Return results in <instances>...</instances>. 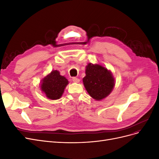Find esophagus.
Wrapping results in <instances>:
<instances>
[{"label":"esophagus","mask_w":159,"mask_h":159,"mask_svg":"<svg viewBox=\"0 0 159 159\" xmlns=\"http://www.w3.org/2000/svg\"><path fill=\"white\" fill-rule=\"evenodd\" d=\"M72 81H73L74 83H79L80 79H78V78H75V77H74V78H72Z\"/></svg>","instance_id":"obj_1"}]
</instances>
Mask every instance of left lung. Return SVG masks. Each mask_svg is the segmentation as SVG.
I'll return each mask as SVG.
<instances>
[{"label": "left lung", "mask_w": 159, "mask_h": 159, "mask_svg": "<svg viewBox=\"0 0 159 159\" xmlns=\"http://www.w3.org/2000/svg\"><path fill=\"white\" fill-rule=\"evenodd\" d=\"M83 79L85 88L91 98L102 100L111 92L115 85L111 73L104 67L89 64Z\"/></svg>", "instance_id": "left-lung-1"}]
</instances>
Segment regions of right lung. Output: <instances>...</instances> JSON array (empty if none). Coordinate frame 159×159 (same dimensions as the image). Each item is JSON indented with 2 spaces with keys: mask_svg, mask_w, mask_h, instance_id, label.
Wrapping results in <instances>:
<instances>
[{
  "mask_svg": "<svg viewBox=\"0 0 159 159\" xmlns=\"http://www.w3.org/2000/svg\"><path fill=\"white\" fill-rule=\"evenodd\" d=\"M68 84V80L61 75L58 71L54 70L43 79L41 89L48 98L55 100L61 98Z\"/></svg>",
  "mask_w": 159,
  "mask_h": 159,
  "instance_id": "right-lung-1",
  "label": "right lung"
}]
</instances>
